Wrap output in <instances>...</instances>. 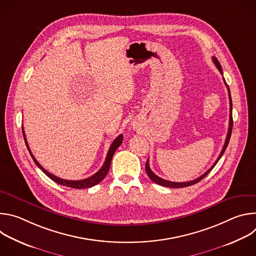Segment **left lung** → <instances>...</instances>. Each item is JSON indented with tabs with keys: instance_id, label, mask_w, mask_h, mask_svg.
I'll list each match as a JSON object with an SVG mask.
<instances>
[{
	"instance_id": "1",
	"label": "left lung",
	"mask_w": 256,
	"mask_h": 256,
	"mask_svg": "<svg viewBox=\"0 0 256 256\" xmlns=\"http://www.w3.org/2000/svg\"><path fill=\"white\" fill-rule=\"evenodd\" d=\"M212 62H214V64H216V66L218 68V70H220V72H221V74L223 75L222 66H221L220 62H218V60L214 56H212ZM224 83H225V85H226V87H227V89H228V93H229V101H230V120H229V130H228V134H227V138H226V140H225V144H224V147H223V150H222L221 154L218 155V157L216 161L214 163V165H212V167H210L206 172H204L202 176H200L198 178H196V179H194V180L188 181V182H172V181H168V180H165V179H163V178H161V177L157 176V175H156V174L151 170V168H150V166H149V159H148V160H147V162H146V172H147V174H148V176L150 177V179H151L153 182H155V184H159V186H162L173 188H186V186H194V184H198V181H200L202 178H204V177H206V175L212 171V169L214 167V165L218 163V161L221 159V157L223 156V154H224L225 150L227 149V146H228V144H229V140H230V138H231V134H232V128H233V118H232V99H231V94H230L229 86L227 85V83H226L225 79H224Z\"/></svg>"
}]
</instances>
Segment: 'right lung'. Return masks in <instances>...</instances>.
<instances>
[{"label": "right lung", "instance_id": "obj_1", "mask_svg": "<svg viewBox=\"0 0 256 256\" xmlns=\"http://www.w3.org/2000/svg\"><path fill=\"white\" fill-rule=\"evenodd\" d=\"M22 132H23V136H24V140H25V144H26V147L34 161V163L38 165L52 180H54V182H56V184H60V186H66V188H77V190H82V188H92L96 184H98L100 181H102L104 179V177L106 176V174L108 173L109 171V168H110V164H112V157H114V152L116 151V149L120 147V146L122 144V140H124V136L122 134H120L114 140V142L112 144L110 148H109V151L107 153V156H106V159H105V162L103 164V166L94 174L92 175L91 177H88L86 179H82V180H66V179H62L52 173H50L48 171H46L38 161H36V159L34 158V156L32 155L30 149H29V146L27 144V140H26V138H25V132H24V130L22 128Z\"/></svg>", "mask_w": 256, "mask_h": 256}]
</instances>
